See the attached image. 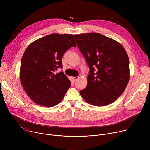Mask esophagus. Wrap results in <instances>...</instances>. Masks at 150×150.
I'll return each mask as SVG.
<instances>
[{
    "label": "esophagus",
    "instance_id": "obj_1",
    "mask_svg": "<svg viewBox=\"0 0 150 150\" xmlns=\"http://www.w3.org/2000/svg\"><path fill=\"white\" fill-rule=\"evenodd\" d=\"M79 78V77L78 76H75V77H73V79L74 80V81H76V80H77Z\"/></svg>",
    "mask_w": 150,
    "mask_h": 150
}]
</instances>
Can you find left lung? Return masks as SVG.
I'll return each instance as SVG.
<instances>
[{
    "label": "left lung",
    "mask_w": 150,
    "mask_h": 150,
    "mask_svg": "<svg viewBox=\"0 0 150 150\" xmlns=\"http://www.w3.org/2000/svg\"><path fill=\"white\" fill-rule=\"evenodd\" d=\"M89 67L87 87L79 91L88 103L103 106L116 100L130 78L129 59L120 43L98 33L74 36Z\"/></svg>",
    "instance_id": "8db88e82"
}]
</instances>
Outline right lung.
Here are the masks:
<instances>
[{
    "mask_svg": "<svg viewBox=\"0 0 150 150\" xmlns=\"http://www.w3.org/2000/svg\"><path fill=\"white\" fill-rule=\"evenodd\" d=\"M76 45L72 35L51 34L30 44L21 60L20 78L24 90L36 103L52 107L59 103L71 87L62 69V57Z\"/></svg>",
    "mask_w": 150,
    "mask_h": 150,
    "instance_id": "1",
    "label": "right lung"
}]
</instances>
